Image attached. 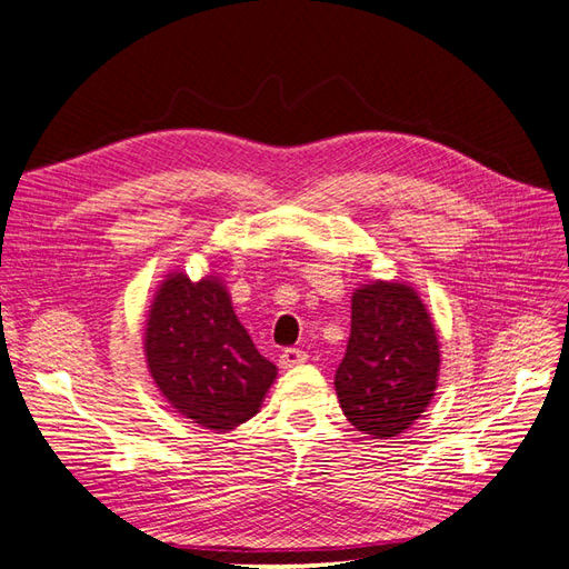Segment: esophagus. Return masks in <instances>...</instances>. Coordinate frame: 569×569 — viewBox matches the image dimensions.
Wrapping results in <instances>:
<instances>
[{"label": "esophagus", "mask_w": 569, "mask_h": 569, "mask_svg": "<svg viewBox=\"0 0 569 569\" xmlns=\"http://www.w3.org/2000/svg\"><path fill=\"white\" fill-rule=\"evenodd\" d=\"M308 360V353L301 351V349H284L280 353V366L282 368H295V366H301Z\"/></svg>", "instance_id": "esophagus-1"}]
</instances>
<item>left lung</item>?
Returning <instances> with one entry per match:
<instances>
[{"label":"left lung","mask_w":569,"mask_h":569,"mask_svg":"<svg viewBox=\"0 0 569 569\" xmlns=\"http://www.w3.org/2000/svg\"><path fill=\"white\" fill-rule=\"evenodd\" d=\"M437 377L439 341L416 291L399 282L356 289L335 387L358 432L372 439L401 435L432 401Z\"/></svg>","instance_id":"8db88e82"}]
</instances>
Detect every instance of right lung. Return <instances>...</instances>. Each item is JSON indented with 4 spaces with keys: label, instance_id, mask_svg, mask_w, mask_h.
I'll list each match as a JSON object with an SVG mask.
<instances>
[{
    "label": "right lung",
    "instance_id": "obj_1",
    "mask_svg": "<svg viewBox=\"0 0 569 569\" xmlns=\"http://www.w3.org/2000/svg\"><path fill=\"white\" fill-rule=\"evenodd\" d=\"M144 349L153 382L173 408L218 432L253 418L278 375L213 278L170 274L151 306Z\"/></svg>",
    "mask_w": 569,
    "mask_h": 569
}]
</instances>
